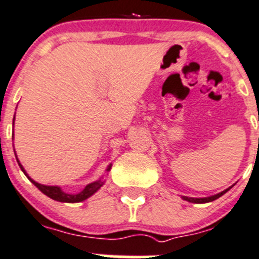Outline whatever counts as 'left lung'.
Wrapping results in <instances>:
<instances>
[{"label": "left lung", "instance_id": "1", "mask_svg": "<svg viewBox=\"0 0 259 259\" xmlns=\"http://www.w3.org/2000/svg\"><path fill=\"white\" fill-rule=\"evenodd\" d=\"M228 190H229V189H227V190L222 191V193L217 194V195H214V196H209V198H201V199H198V198H188V196H183V199H184V200L190 201V203H196V204L209 203V201H213V200H215V199L220 198V196H222V195H224V194L227 193Z\"/></svg>", "mask_w": 259, "mask_h": 259}]
</instances>
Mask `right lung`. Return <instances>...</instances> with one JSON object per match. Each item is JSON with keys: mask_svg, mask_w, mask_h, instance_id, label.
I'll return each instance as SVG.
<instances>
[{"mask_svg": "<svg viewBox=\"0 0 259 259\" xmlns=\"http://www.w3.org/2000/svg\"><path fill=\"white\" fill-rule=\"evenodd\" d=\"M17 162H19V160H17ZM19 165H20V167H21V170L24 171L25 175L27 176L26 171L24 170V167L21 166V163L19 162ZM109 170H111V166H108V168H107V171H109ZM27 178H29V176H27ZM30 180H31V183L34 184V185L36 186V188L39 189L42 194H45L46 196L51 198L53 200L61 201V203H79V201L85 200V199H88L89 196L93 195V194L96 193V191L98 190L102 185H103V181L98 180V181H94V183L89 184V185H87L85 188H84L79 194H66V193H64V191L61 190L59 186L41 185V184L36 183V181H34L32 179H30Z\"/></svg>", "mask_w": 259, "mask_h": 259, "instance_id": "obj_1", "label": "right lung"}]
</instances>
